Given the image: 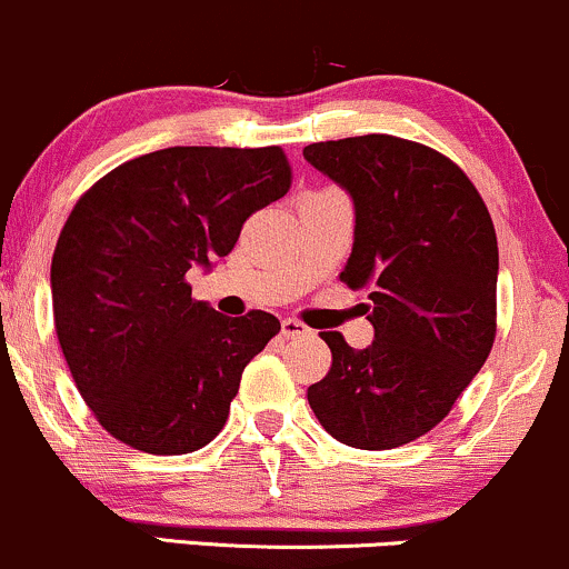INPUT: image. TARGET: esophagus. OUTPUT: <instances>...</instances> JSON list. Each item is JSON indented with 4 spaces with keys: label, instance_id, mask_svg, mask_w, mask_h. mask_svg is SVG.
<instances>
[{
    "label": "esophagus",
    "instance_id": "1",
    "mask_svg": "<svg viewBox=\"0 0 569 569\" xmlns=\"http://www.w3.org/2000/svg\"><path fill=\"white\" fill-rule=\"evenodd\" d=\"M282 336L284 338H303V336H311V330L306 328L303 322H298V319L287 317V319H282Z\"/></svg>",
    "mask_w": 569,
    "mask_h": 569
}]
</instances>
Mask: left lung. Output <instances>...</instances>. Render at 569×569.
Wrapping results in <instances>:
<instances>
[{
    "instance_id": "left-lung-1",
    "label": "left lung",
    "mask_w": 569,
    "mask_h": 569,
    "mask_svg": "<svg viewBox=\"0 0 569 569\" xmlns=\"http://www.w3.org/2000/svg\"><path fill=\"white\" fill-rule=\"evenodd\" d=\"M303 158L349 190L355 247L341 282L368 290L376 338L355 352L322 333L319 425L352 449H398L443 422L497 336V233L459 166L389 133L315 142Z\"/></svg>"
}]
</instances>
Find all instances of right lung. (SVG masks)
Returning <instances> with one entry per match:
<instances>
[{
	"label": "right lung",
	"instance_id": "1",
	"mask_svg": "<svg viewBox=\"0 0 569 569\" xmlns=\"http://www.w3.org/2000/svg\"><path fill=\"white\" fill-rule=\"evenodd\" d=\"M282 147H166L80 196L50 263L63 360L96 422L147 455H188L226 425L241 373L282 330L222 317L184 273L226 258L247 217L290 190Z\"/></svg>",
	"mask_w": 569,
	"mask_h": 569
}]
</instances>
